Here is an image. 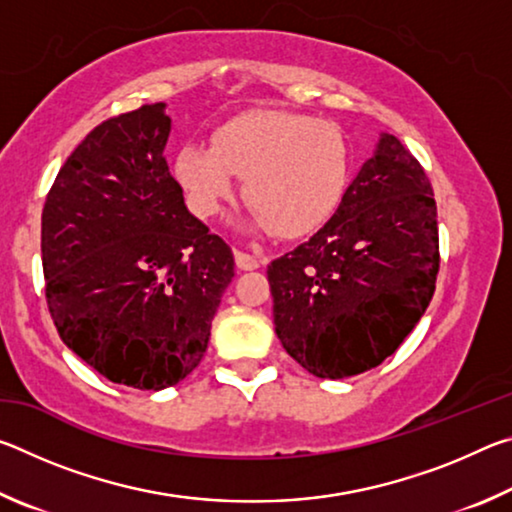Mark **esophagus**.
<instances>
[{"mask_svg": "<svg viewBox=\"0 0 512 512\" xmlns=\"http://www.w3.org/2000/svg\"><path fill=\"white\" fill-rule=\"evenodd\" d=\"M235 262L241 271H255V268H259V259L255 255L244 253V250H235Z\"/></svg>", "mask_w": 512, "mask_h": 512, "instance_id": "obj_1", "label": "esophagus"}]
</instances>
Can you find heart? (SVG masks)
Instances as JSON below:
<instances>
[{
	"label": "heart",
	"mask_w": 512,
	"mask_h": 512,
	"mask_svg": "<svg viewBox=\"0 0 512 512\" xmlns=\"http://www.w3.org/2000/svg\"><path fill=\"white\" fill-rule=\"evenodd\" d=\"M173 176L198 216H212L237 194L255 205L250 225L305 237L339 210L350 180V149L329 121L289 110H250L214 133L212 146L187 144Z\"/></svg>",
	"instance_id": "heart-1"
}]
</instances>
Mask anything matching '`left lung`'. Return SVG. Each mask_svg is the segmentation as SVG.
<instances>
[{
    "mask_svg": "<svg viewBox=\"0 0 512 512\" xmlns=\"http://www.w3.org/2000/svg\"><path fill=\"white\" fill-rule=\"evenodd\" d=\"M438 266L427 173L381 133L332 219L268 266L277 339L320 379L377 368L427 311Z\"/></svg>",
    "mask_w": 512,
    "mask_h": 512,
    "instance_id": "left-lung-1",
    "label": "left lung"
}]
</instances>
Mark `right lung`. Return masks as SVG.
<instances>
[{
    "instance_id": "add662e5",
    "label": "right lung",
    "mask_w": 512,
    "mask_h": 512,
    "mask_svg": "<svg viewBox=\"0 0 512 512\" xmlns=\"http://www.w3.org/2000/svg\"><path fill=\"white\" fill-rule=\"evenodd\" d=\"M151 103L103 121L60 167L42 210L49 314L69 350L115 384L176 386L201 363L235 277L221 237L189 214Z\"/></svg>"
}]
</instances>
